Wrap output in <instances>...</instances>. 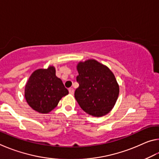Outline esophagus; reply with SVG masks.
Returning <instances> with one entry per match:
<instances>
[{
  "instance_id": "1",
  "label": "esophagus",
  "mask_w": 159,
  "mask_h": 159,
  "mask_svg": "<svg viewBox=\"0 0 159 159\" xmlns=\"http://www.w3.org/2000/svg\"><path fill=\"white\" fill-rule=\"evenodd\" d=\"M69 94H71V95H73L74 93V90L73 88H69Z\"/></svg>"
}]
</instances>
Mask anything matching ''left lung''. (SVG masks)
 I'll use <instances>...</instances> for the list:
<instances>
[{"label": "left lung", "instance_id": "1", "mask_svg": "<svg viewBox=\"0 0 159 159\" xmlns=\"http://www.w3.org/2000/svg\"><path fill=\"white\" fill-rule=\"evenodd\" d=\"M77 70L79 87L75 90L74 96L80 108L95 117L108 114L119 94V86L114 74L95 60L80 61Z\"/></svg>", "mask_w": 159, "mask_h": 159}]
</instances>
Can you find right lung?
Segmentation results:
<instances>
[{
  "label": "right lung",
  "instance_id": "obj_1",
  "mask_svg": "<svg viewBox=\"0 0 159 159\" xmlns=\"http://www.w3.org/2000/svg\"><path fill=\"white\" fill-rule=\"evenodd\" d=\"M68 94L61 80L56 76L53 66L36 70L25 85V96L28 104L41 114L50 112Z\"/></svg>",
  "mask_w": 159,
  "mask_h": 159
}]
</instances>
